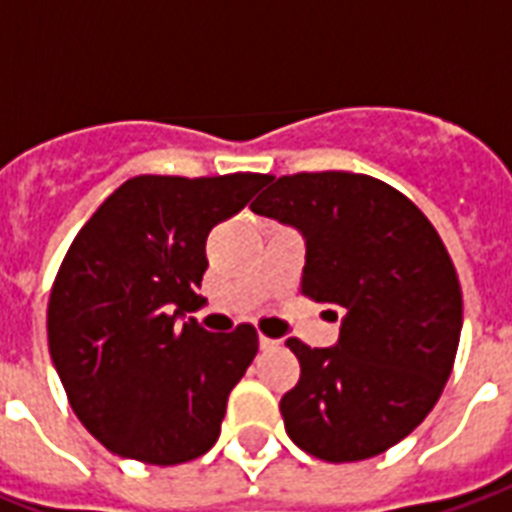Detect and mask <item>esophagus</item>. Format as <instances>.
Listing matches in <instances>:
<instances>
[{"label": "esophagus", "instance_id": "esophagus-1", "mask_svg": "<svg viewBox=\"0 0 512 512\" xmlns=\"http://www.w3.org/2000/svg\"><path fill=\"white\" fill-rule=\"evenodd\" d=\"M276 345H279V340H271V337L260 335V348L263 350H271V348H276Z\"/></svg>", "mask_w": 512, "mask_h": 512}]
</instances>
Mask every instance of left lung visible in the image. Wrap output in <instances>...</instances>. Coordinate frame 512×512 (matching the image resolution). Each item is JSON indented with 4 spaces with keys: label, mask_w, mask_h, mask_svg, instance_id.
Instances as JSON below:
<instances>
[{
    "label": "left lung",
    "mask_w": 512,
    "mask_h": 512,
    "mask_svg": "<svg viewBox=\"0 0 512 512\" xmlns=\"http://www.w3.org/2000/svg\"><path fill=\"white\" fill-rule=\"evenodd\" d=\"M305 241L303 295L332 305L340 337H289L300 382L281 398L287 436L327 462L396 446L436 406L462 332L452 257L404 193L353 172L279 177L252 204Z\"/></svg>",
    "instance_id": "left-lung-1"
}]
</instances>
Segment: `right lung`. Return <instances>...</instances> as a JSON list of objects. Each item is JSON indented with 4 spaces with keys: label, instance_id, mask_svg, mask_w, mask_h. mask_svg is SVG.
<instances>
[{
    "label": "right lung",
    "instance_id": "right-lung-1",
    "mask_svg": "<svg viewBox=\"0 0 512 512\" xmlns=\"http://www.w3.org/2000/svg\"><path fill=\"white\" fill-rule=\"evenodd\" d=\"M265 183L252 172L132 177L76 233L52 284L47 340L71 409L108 452L164 468L215 446L257 332L180 321L201 303L209 231Z\"/></svg>",
    "mask_w": 512,
    "mask_h": 512
}]
</instances>
